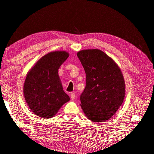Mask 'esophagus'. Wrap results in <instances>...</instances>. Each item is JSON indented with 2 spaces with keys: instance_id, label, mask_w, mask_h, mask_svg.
Wrapping results in <instances>:
<instances>
[{
  "instance_id": "esophagus-1",
  "label": "esophagus",
  "mask_w": 154,
  "mask_h": 154,
  "mask_svg": "<svg viewBox=\"0 0 154 154\" xmlns=\"http://www.w3.org/2000/svg\"><path fill=\"white\" fill-rule=\"evenodd\" d=\"M71 98L72 100L75 99V94H74V93H71Z\"/></svg>"
}]
</instances>
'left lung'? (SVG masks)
Returning <instances> with one entry per match:
<instances>
[{
    "mask_svg": "<svg viewBox=\"0 0 154 154\" xmlns=\"http://www.w3.org/2000/svg\"><path fill=\"white\" fill-rule=\"evenodd\" d=\"M86 74V86L80 96V106L94 122L109 120L123 103L125 83L120 68L100 49L77 53Z\"/></svg>",
    "mask_w": 154,
    "mask_h": 154,
    "instance_id": "8db88e82",
    "label": "left lung"
}]
</instances>
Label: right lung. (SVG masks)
Wrapping results in <instances>:
<instances>
[{"label": "right lung", "instance_id": "obj_1", "mask_svg": "<svg viewBox=\"0 0 154 154\" xmlns=\"http://www.w3.org/2000/svg\"><path fill=\"white\" fill-rule=\"evenodd\" d=\"M69 53L56 51L38 60L27 72L24 83V96L34 114L51 118L70 100L63 91L58 69L69 57Z\"/></svg>", "mask_w": 154, "mask_h": 154}]
</instances>
